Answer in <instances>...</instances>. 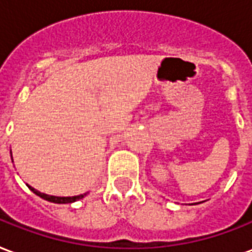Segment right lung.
Wrapping results in <instances>:
<instances>
[{
	"label": "right lung",
	"instance_id": "add662e5",
	"mask_svg": "<svg viewBox=\"0 0 252 252\" xmlns=\"http://www.w3.org/2000/svg\"><path fill=\"white\" fill-rule=\"evenodd\" d=\"M12 162H13V159H12ZM30 190H32L36 196H39V197H42L45 200H48V202L52 203H59V204H65V203H74L76 200H79V199H82L86 196V193H83V195H78V196H67V197H62V196H50L46 195V193H42V192H39V190H36L30 185H27Z\"/></svg>",
	"mask_w": 252,
	"mask_h": 252
}]
</instances>
